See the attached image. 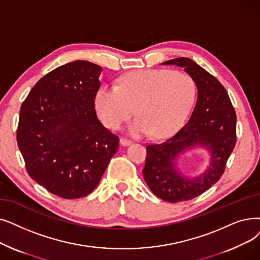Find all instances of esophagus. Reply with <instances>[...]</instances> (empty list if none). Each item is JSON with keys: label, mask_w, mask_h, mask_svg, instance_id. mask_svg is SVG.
I'll return each mask as SVG.
<instances>
[{"label": "esophagus", "mask_w": 260, "mask_h": 260, "mask_svg": "<svg viewBox=\"0 0 260 260\" xmlns=\"http://www.w3.org/2000/svg\"><path fill=\"white\" fill-rule=\"evenodd\" d=\"M120 143H121L122 145H125V146H126V145H129V144L132 143V140H129V139H127V138H123V137H122V138L120 139Z\"/></svg>", "instance_id": "1"}]
</instances>
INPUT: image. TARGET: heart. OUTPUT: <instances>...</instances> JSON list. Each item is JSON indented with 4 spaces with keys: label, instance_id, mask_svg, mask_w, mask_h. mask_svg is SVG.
Returning a JSON list of instances; mask_svg holds the SVG:
<instances>
[{
    "label": "heart",
    "instance_id": "1",
    "mask_svg": "<svg viewBox=\"0 0 260 260\" xmlns=\"http://www.w3.org/2000/svg\"><path fill=\"white\" fill-rule=\"evenodd\" d=\"M196 96V83L189 74L150 69L122 76L118 87L101 86L94 95V106L110 129H119L136 112L140 118L129 128L133 135L152 133L162 138L184 125Z\"/></svg>",
    "mask_w": 260,
    "mask_h": 260
}]
</instances>
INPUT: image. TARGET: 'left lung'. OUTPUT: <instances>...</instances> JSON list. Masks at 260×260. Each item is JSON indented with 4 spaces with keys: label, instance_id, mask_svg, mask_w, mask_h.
<instances>
[{
    "label": "left lung",
    "instance_id": "left-lung-1",
    "mask_svg": "<svg viewBox=\"0 0 260 260\" xmlns=\"http://www.w3.org/2000/svg\"><path fill=\"white\" fill-rule=\"evenodd\" d=\"M162 64L183 67L198 87V100L190 119L172 137L148 144L143 177L152 192L170 203L192 200L216 184L236 144V111L226 89L192 59L174 58ZM199 145L212 153L208 170L193 180L179 174L175 159L179 152Z\"/></svg>",
    "mask_w": 260,
    "mask_h": 260
}]
</instances>
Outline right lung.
Wrapping results in <instances>:
<instances>
[{
	"label": "right lung",
	"mask_w": 260,
	"mask_h": 260,
	"mask_svg": "<svg viewBox=\"0 0 260 260\" xmlns=\"http://www.w3.org/2000/svg\"><path fill=\"white\" fill-rule=\"evenodd\" d=\"M100 66L75 60L49 72L22 103L17 142L28 175L51 193L72 200L99 185L119 138L96 117Z\"/></svg>",
	"instance_id": "right-lung-1"
}]
</instances>
